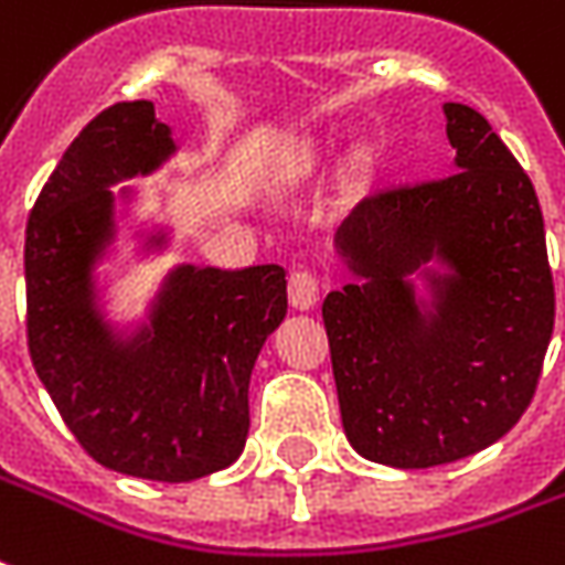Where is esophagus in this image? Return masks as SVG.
Here are the masks:
<instances>
[{
    "instance_id": "esophagus-1",
    "label": "esophagus",
    "mask_w": 565,
    "mask_h": 565,
    "mask_svg": "<svg viewBox=\"0 0 565 565\" xmlns=\"http://www.w3.org/2000/svg\"><path fill=\"white\" fill-rule=\"evenodd\" d=\"M321 294V284L311 275L309 269H294L287 278V296H290V306L299 311H309L318 302Z\"/></svg>"
}]
</instances>
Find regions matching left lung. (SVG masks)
Instances as JSON below:
<instances>
[{
  "instance_id": "left-lung-1",
  "label": "left lung",
  "mask_w": 565,
  "mask_h": 565,
  "mask_svg": "<svg viewBox=\"0 0 565 565\" xmlns=\"http://www.w3.org/2000/svg\"><path fill=\"white\" fill-rule=\"evenodd\" d=\"M444 116L452 173L379 189L342 220L333 250L351 284L321 306L345 437L392 468L504 437L554 333L532 180L477 109L444 104Z\"/></svg>"
}]
</instances>
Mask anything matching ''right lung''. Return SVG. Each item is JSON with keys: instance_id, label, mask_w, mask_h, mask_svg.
<instances>
[{"instance_id": "1", "label": "right lung", "mask_w": 565, "mask_h": 565, "mask_svg": "<svg viewBox=\"0 0 565 565\" xmlns=\"http://www.w3.org/2000/svg\"><path fill=\"white\" fill-rule=\"evenodd\" d=\"M177 152L149 100L104 109L63 152L26 223V339L45 392L90 459L118 475L186 483L242 456L256 354L287 315L281 266L180 263L134 323L106 315L97 266L109 259L113 186L156 173ZM128 214V211H121ZM140 254L168 228H134Z\"/></svg>"}]
</instances>
